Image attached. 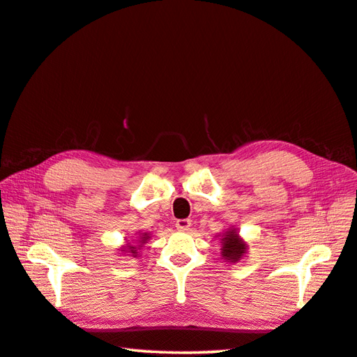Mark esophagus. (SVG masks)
I'll list each match as a JSON object with an SVG mask.
<instances>
[{
	"label": "esophagus",
	"mask_w": 357,
	"mask_h": 357,
	"mask_svg": "<svg viewBox=\"0 0 357 357\" xmlns=\"http://www.w3.org/2000/svg\"><path fill=\"white\" fill-rule=\"evenodd\" d=\"M176 228L178 231H189L191 229V220L189 219H180L176 222Z\"/></svg>",
	"instance_id": "1"
}]
</instances>
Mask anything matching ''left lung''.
I'll return each instance as SVG.
<instances>
[{"label":"left lung","mask_w":357,"mask_h":357,"mask_svg":"<svg viewBox=\"0 0 357 357\" xmlns=\"http://www.w3.org/2000/svg\"><path fill=\"white\" fill-rule=\"evenodd\" d=\"M245 243L240 240L237 232L232 229L227 232V236L223 238V248H222V256L231 261H236L243 256L245 252Z\"/></svg>","instance_id":"8db88e82"}]
</instances>
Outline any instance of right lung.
Here are the masks:
<instances>
[{
	"label": "right lung",
	"mask_w": 357,
	"mask_h": 357,
	"mask_svg": "<svg viewBox=\"0 0 357 357\" xmlns=\"http://www.w3.org/2000/svg\"><path fill=\"white\" fill-rule=\"evenodd\" d=\"M146 237H148V236H146V234H144V237L142 238V240H143V242H144V240H146ZM128 250H129V252H132V254H135V251H137V250L134 248V246H128Z\"/></svg>",
	"instance_id": "obj_1"
}]
</instances>
